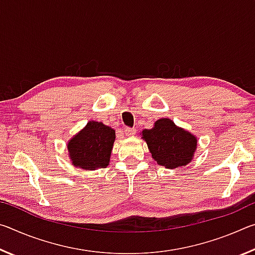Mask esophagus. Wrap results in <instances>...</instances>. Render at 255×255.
<instances>
[{"label": "esophagus", "mask_w": 255, "mask_h": 255, "mask_svg": "<svg viewBox=\"0 0 255 255\" xmlns=\"http://www.w3.org/2000/svg\"><path fill=\"white\" fill-rule=\"evenodd\" d=\"M125 133H126V136H128V137L133 136L136 133V129L135 128H126L125 129Z\"/></svg>", "instance_id": "34e87169"}]
</instances>
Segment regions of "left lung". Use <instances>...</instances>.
<instances>
[{
  "mask_svg": "<svg viewBox=\"0 0 255 255\" xmlns=\"http://www.w3.org/2000/svg\"><path fill=\"white\" fill-rule=\"evenodd\" d=\"M140 135L155 162L166 169L188 165L195 157L198 138L170 118L156 120L152 129H144Z\"/></svg>",
  "mask_w": 255,
  "mask_h": 255,
  "instance_id": "8db88e82",
  "label": "left lung"
}]
</instances>
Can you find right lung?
<instances>
[{
	"label": "right lung",
	"instance_id": "1",
	"mask_svg": "<svg viewBox=\"0 0 255 255\" xmlns=\"http://www.w3.org/2000/svg\"><path fill=\"white\" fill-rule=\"evenodd\" d=\"M116 131L101 122H90L67 141L68 157L75 167L86 171L109 165Z\"/></svg>",
	"mask_w": 255,
	"mask_h": 255
}]
</instances>
